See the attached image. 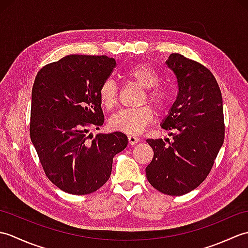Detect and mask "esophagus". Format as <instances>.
Wrapping results in <instances>:
<instances>
[{
  "mask_svg": "<svg viewBox=\"0 0 248 248\" xmlns=\"http://www.w3.org/2000/svg\"><path fill=\"white\" fill-rule=\"evenodd\" d=\"M128 140H129V144L132 145V146L136 145L140 141V140L136 138V136H132V135H129L128 136Z\"/></svg>",
  "mask_w": 248,
  "mask_h": 248,
  "instance_id": "34e87169",
  "label": "esophagus"
}]
</instances>
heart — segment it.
<instances>
[{
    "label": "heart",
    "mask_w": 248,
    "mask_h": 248,
    "mask_svg": "<svg viewBox=\"0 0 248 248\" xmlns=\"http://www.w3.org/2000/svg\"><path fill=\"white\" fill-rule=\"evenodd\" d=\"M125 78L144 88L140 103L148 102L157 112L165 110L170 103V92L164 86L159 85L160 76L148 64H136L124 72ZM100 102L107 109H113L118 101V88L112 78L104 80L99 87ZM154 120V112L148 105L134 108L123 109L112 116L109 127L118 132L136 135L143 132L147 125Z\"/></svg>",
    "instance_id": "obj_1"
}]
</instances>
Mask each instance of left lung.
Returning <instances> with one entry per match:
<instances>
[{
	"label": "left lung",
	"mask_w": 248,
	"mask_h": 248,
	"mask_svg": "<svg viewBox=\"0 0 248 248\" xmlns=\"http://www.w3.org/2000/svg\"><path fill=\"white\" fill-rule=\"evenodd\" d=\"M166 65L178 86L176 101L162 123L172 140H147L154 157L146 176L157 191L181 196L203 182L224 143L223 99L212 72L200 62L172 53Z\"/></svg>",
	"instance_id": "1"
}]
</instances>
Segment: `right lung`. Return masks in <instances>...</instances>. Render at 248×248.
I'll return each instance as SVG.
<instances>
[{
  "instance_id": "add662e5",
  "label": "right lung",
  "mask_w": 248,
  "mask_h": 248,
  "mask_svg": "<svg viewBox=\"0 0 248 248\" xmlns=\"http://www.w3.org/2000/svg\"><path fill=\"white\" fill-rule=\"evenodd\" d=\"M115 67L107 55L73 54L46 65L35 78L31 140L46 176L66 193L99 189L110 176L113 157L128 145L121 132L87 136L104 123L99 87Z\"/></svg>"
}]
</instances>
